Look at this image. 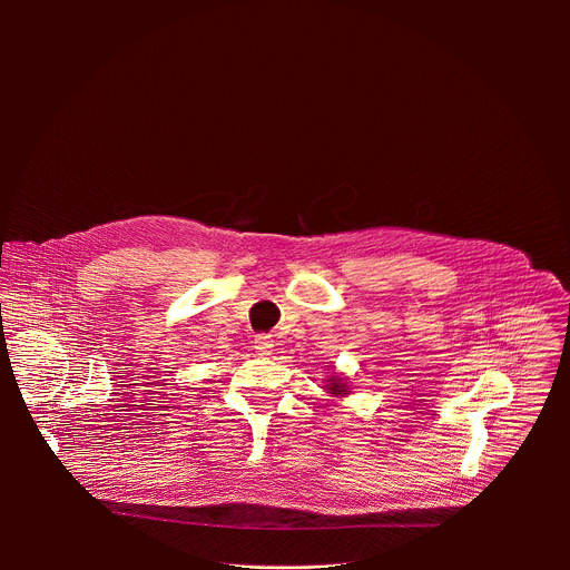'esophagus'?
I'll use <instances>...</instances> for the list:
<instances>
[{
	"label": "esophagus",
	"mask_w": 570,
	"mask_h": 570,
	"mask_svg": "<svg viewBox=\"0 0 570 570\" xmlns=\"http://www.w3.org/2000/svg\"><path fill=\"white\" fill-rule=\"evenodd\" d=\"M254 348L258 355H269L274 348V340L269 335H254Z\"/></svg>",
	"instance_id": "obj_1"
}]
</instances>
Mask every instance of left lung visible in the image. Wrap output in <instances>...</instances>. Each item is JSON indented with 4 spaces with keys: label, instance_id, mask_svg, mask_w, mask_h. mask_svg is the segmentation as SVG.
<instances>
[{
    "label": "left lung",
    "instance_id": "8db88e82",
    "mask_svg": "<svg viewBox=\"0 0 570 570\" xmlns=\"http://www.w3.org/2000/svg\"><path fill=\"white\" fill-rule=\"evenodd\" d=\"M326 393H331L333 397H346L351 391H348V382L346 377L337 375V373H331V377L326 380Z\"/></svg>",
    "mask_w": 570,
    "mask_h": 570
}]
</instances>
